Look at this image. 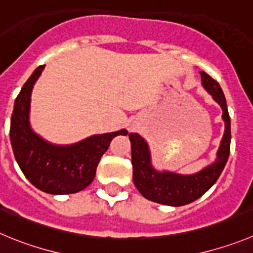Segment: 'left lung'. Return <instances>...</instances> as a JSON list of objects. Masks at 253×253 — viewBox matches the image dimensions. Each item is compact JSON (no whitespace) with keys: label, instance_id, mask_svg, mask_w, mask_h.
<instances>
[{"label":"left lung","instance_id":"obj_1","mask_svg":"<svg viewBox=\"0 0 253 253\" xmlns=\"http://www.w3.org/2000/svg\"><path fill=\"white\" fill-rule=\"evenodd\" d=\"M205 89L222 108L225 133L217 151L213 164L205 167L197 173L178 174L169 171H156L151 165L150 148L138 133H128L131 141V157L133 167V182L141 195L152 202L166 206H183L196 201L206 193L218 180L230 156L231 120L227 103L218 82L206 72H200Z\"/></svg>","mask_w":253,"mask_h":253}]
</instances>
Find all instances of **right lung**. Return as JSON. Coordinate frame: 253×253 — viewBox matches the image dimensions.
<instances>
[{
  "label": "right lung",
  "mask_w": 253,
  "mask_h": 253,
  "mask_svg": "<svg viewBox=\"0 0 253 253\" xmlns=\"http://www.w3.org/2000/svg\"><path fill=\"white\" fill-rule=\"evenodd\" d=\"M40 66L26 81L15 101L9 140L21 171L35 187L51 195H68L86 188L96 176V169L110 142L126 129L91 137L73 145L47 142L30 126L31 92L43 71Z\"/></svg>",
  "instance_id": "obj_1"
}]
</instances>
